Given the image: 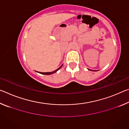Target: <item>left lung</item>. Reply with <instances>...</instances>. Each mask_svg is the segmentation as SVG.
Returning a JSON list of instances; mask_svg holds the SVG:
<instances>
[{
  "mask_svg": "<svg viewBox=\"0 0 129 129\" xmlns=\"http://www.w3.org/2000/svg\"><path fill=\"white\" fill-rule=\"evenodd\" d=\"M90 71H92V70H90Z\"/></svg>",
  "mask_w": 129,
  "mask_h": 129,
  "instance_id": "8db88e82",
  "label": "left lung"
}]
</instances>
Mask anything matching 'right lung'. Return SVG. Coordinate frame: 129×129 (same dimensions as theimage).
<instances>
[{"label":"right lung","instance_id":"obj_1","mask_svg":"<svg viewBox=\"0 0 129 129\" xmlns=\"http://www.w3.org/2000/svg\"><path fill=\"white\" fill-rule=\"evenodd\" d=\"M62 65H61V66L59 68H58L57 69H56V71H53V72H45V73H44V72H39V73H41V74H43V75H51V74H53V73H55V72H56L57 71H58V69H60L62 67Z\"/></svg>","mask_w":129,"mask_h":129}]
</instances>
